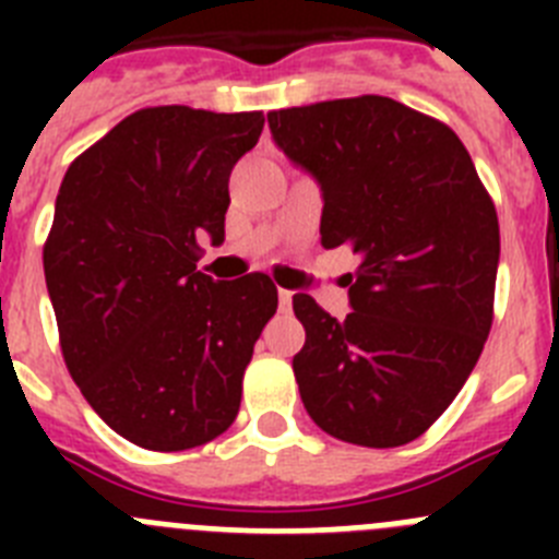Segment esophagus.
Segmentation results:
<instances>
[{
    "label": "esophagus",
    "mask_w": 559,
    "mask_h": 559,
    "mask_svg": "<svg viewBox=\"0 0 559 559\" xmlns=\"http://www.w3.org/2000/svg\"><path fill=\"white\" fill-rule=\"evenodd\" d=\"M290 302H294V294H290V290H285V288H280V310H283V313H288Z\"/></svg>",
    "instance_id": "1"
}]
</instances>
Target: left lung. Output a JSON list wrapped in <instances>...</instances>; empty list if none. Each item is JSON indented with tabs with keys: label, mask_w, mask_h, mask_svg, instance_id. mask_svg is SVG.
I'll use <instances>...</instances> for the list:
<instances>
[{
	"label": "left lung",
	"mask_w": 559,
	"mask_h": 559,
	"mask_svg": "<svg viewBox=\"0 0 559 559\" xmlns=\"http://www.w3.org/2000/svg\"><path fill=\"white\" fill-rule=\"evenodd\" d=\"M276 145L322 185V246L360 254L344 322L296 294L299 394L341 442L397 448L442 417L492 328L498 215L445 122L392 97L269 111Z\"/></svg>",
	"instance_id": "left-lung-1"
}]
</instances>
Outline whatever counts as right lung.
<instances>
[{
	"label": "right lung",
	"mask_w": 559,
	"mask_h": 559,
	"mask_svg": "<svg viewBox=\"0 0 559 559\" xmlns=\"http://www.w3.org/2000/svg\"><path fill=\"white\" fill-rule=\"evenodd\" d=\"M263 111L151 106L69 165L44 243L63 364L108 428L147 451H190L235 423L254 344L276 313L271 276L212 283L229 173Z\"/></svg>",
	"instance_id": "right-lung-1"
}]
</instances>
